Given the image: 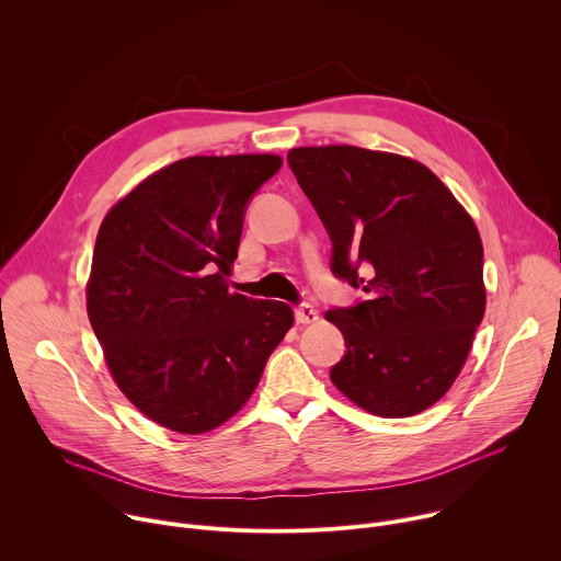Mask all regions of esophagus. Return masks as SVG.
<instances>
[{
  "label": "esophagus",
  "instance_id": "34e87169",
  "mask_svg": "<svg viewBox=\"0 0 561 561\" xmlns=\"http://www.w3.org/2000/svg\"><path fill=\"white\" fill-rule=\"evenodd\" d=\"M295 319H297V324H304V327L306 324H314L317 319H319V312H317V308L304 304V306L295 308Z\"/></svg>",
  "mask_w": 561,
  "mask_h": 561
}]
</instances>
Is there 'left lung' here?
<instances>
[{"instance_id":"obj_1","label":"left lung","mask_w":561,"mask_h":561,"mask_svg":"<svg viewBox=\"0 0 561 561\" xmlns=\"http://www.w3.org/2000/svg\"><path fill=\"white\" fill-rule=\"evenodd\" d=\"M288 164L331 234L333 273L366 293L353 308L324 312L348 348L333 383L379 417L431 409L461 373L486 310L484 247L472 217L404 154L299 146Z\"/></svg>"}]
</instances>
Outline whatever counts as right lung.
<instances>
[{
    "mask_svg": "<svg viewBox=\"0 0 561 561\" xmlns=\"http://www.w3.org/2000/svg\"><path fill=\"white\" fill-rule=\"evenodd\" d=\"M279 154H195L141 180L104 217L87 310L106 366L154 424L202 435L255 392L295 314L228 290L249 197Z\"/></svg>",
    "mask_w": 561,
    "mask_h": 561,
    "instance_id": "right-lung-1",
    "label": "right lung"
}]
</instances>
